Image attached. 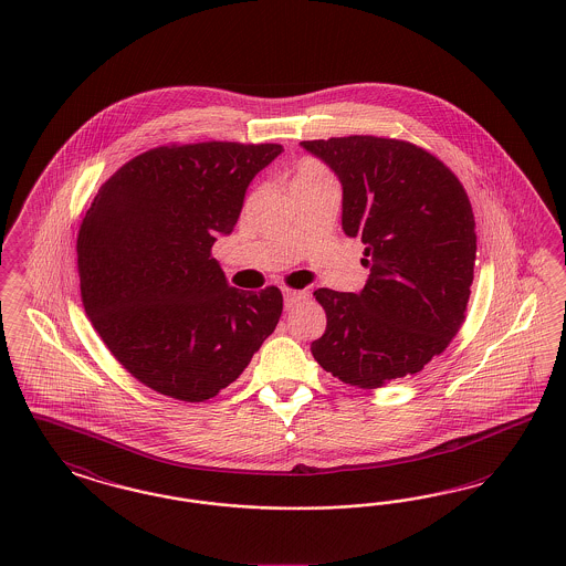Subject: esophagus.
I'll return each instance as SVG.
<instances>
[{"mask_svg":"<svg viewBox=\"0 0 566 566\" xmlns=\"http://www.w3.org/2000/svg\"><path fill=\"white\" fill-rule=\"evenodd\" d=\"M282 293H284V305H286V310L295 307V305H298L301 301H305V298H307V293H305V291H295V289H284Z\"/></svg>","mask_w":566,"mask_h":566,"instance_id":"1","label":"esophagus"}]
</instances>
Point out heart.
<instances>
[{
    "label": "heart",
    "instance_id": "b5f03b06",
    "mask_svg": "<svg viewBox=\"0 0 566 566\" xmlns=\"http://www.w3.org/2000/svg\"><path fill=\"white\" fill-rule=\"evenodd\" d=\"M323 180H333L323 163L316 159H301L296 163L293 187L303 182H323Z\"/></svg>",
    "mask_w": 566,
    "mask_h": 566
}]
</instances>
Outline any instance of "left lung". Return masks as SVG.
Returning a JSON list of instances; mask_svg holds the SVG:
<instances>
[{"label":"left lung","instance_id":"1","mask_svg":"<svg viewBox=\"0 0 566 566\" xmlns=\"http://www.w3.org/2000/svg\"><path fill=\"white\" fill-rule=\"evenodd\" d=\"M344 187L342 227L360 238L365 289H318L326 331L318 365L365 390L413 376L450 346L467 318L478 252L475 218L454 171L424 148L392 137L301 142Z\"/></svg>","mask_w":566,"mask_h":566}]
</instances>
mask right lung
<instances>
[{
    "label": "right lung",
    "mask_w": 566,
    "mask_h": 566,
    "mask_svg": "<svg viewBox=\"0 0 566 566\" xmlns=\"http://www.w3.org/2000/svg\"><path fill=\"white\" fill-rule=\"evenodd\" d=\"M280 144L150 148L97 190L78 231L84 312L144 386L201 403L242 376L282 316V293L227 284L212 245Z\"/></svg>",
    "instance_id": "1"
}]
</instances>
